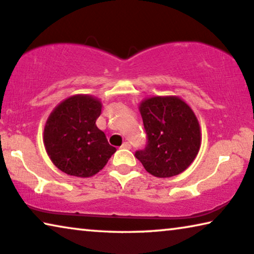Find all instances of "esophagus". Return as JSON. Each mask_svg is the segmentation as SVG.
Returning a JSON list of instances; mask_svg holds the SVG:
<instances>
[{
    "label": "esophagus",
    "instance_id": "1",
    "mask_svg": "<svg viewBox=\"0 0 254 254\" xmlns=\"http://www.w3.org/2000/svg\"><path fill=\"white\" fill-rule=\"evenodd\" d=\"M121 147L126 148V149H130V148H131V144H130V142H128V141H126L122 146H121Z\"/></svg>",
    "mask_w": 254,
    "mask_h": 254
}]
</instances>
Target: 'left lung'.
Returning <instances> with one entry per match:
<instances>
[{
  "label": "left lung",
  "mask_w": 254,
  "mask_h": 254,
  "mask_svg": "<svg viewBox=\"0 0 254 254\" xmlns=\"http://www.w3.org/2000/svg\"><path fill=\"white\" fill-rule=\"evenodd\" d=\"M147 144L135 158L147 173L166 178L183 173L198 155L199 122L190 106L178 96H152L139 106Z\"/></svg>",
  "instance_id": "left-lung-1"
}]
</instances>
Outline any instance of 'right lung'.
<instances>
[{
  "label": "right lung",
  "instance_id": "add662e5",
  "mask_svg": "<svg viewBox=\"0 0 254 254\" xmlns=\"http://www.w3.org/2000/svg\"><path fill=\"white\" fill-rule=\"evenodd\" d=\"M101 101L77 94L60 103L49 115L44 144L52 162L70 176L91 177L106 166L116 152L96 127Z\"/></svg>",
  "mask_w": 254,
  "mask_h": 254
}]
</instances>
